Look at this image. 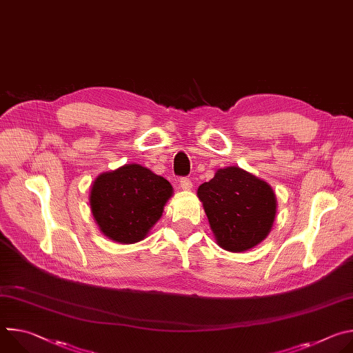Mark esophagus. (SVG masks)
I'll return each mask as SVG.
<instances>
[{"label": "esophagus", "mask_w": 353, "mask_h": 353, "mask_svg": "<svg viewBox=\"0 0 353 353\" xmlns=\"http://www.w3.org/2000/svg\"><path fill=\"white\" fill-rule=\"evenodd\" d=\"M179 183H180V187H181L183 190H191V188H192V181H191L188 177H181V179L179 180Z\"/></svg>", "instance_id": "1"}]
</instances>
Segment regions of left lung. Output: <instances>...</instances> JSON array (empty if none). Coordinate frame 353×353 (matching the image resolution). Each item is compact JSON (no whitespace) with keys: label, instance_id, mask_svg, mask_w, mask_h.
I'll list each match as a JSON object with an SVG mask.
<instances>
[{"label":"left lung","instance_id":"obj_1","mask_svg":"<svg viewBox=\"0 0 353 353\" xmlns=\"http://www.w3.org/2000/svg\"><path fill=\"white\" fill-rule=\"evenodd\" d=\"M198 196L218 244L228 251L253 248L272 228L276 214L272 188L240 168L219 169L214 179L199 185Z\"/></svg>","mask_w":353,"mask_h":353}]
</instances>
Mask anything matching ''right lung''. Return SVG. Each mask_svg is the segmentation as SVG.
<instances>
[{
	"label": "right lung",
	"mask_w": 353,
	"mask_h": 353,
	"mask_svg": "<svg viewBox=\"0 0 353 353\" xmlns=\"http://www.w3.org/2000/svg\"><path fill=\"white\" fill-rule=\"evenodd\" d=\"M170 183L137 163L100 174L90 190L92 214L108 237L131 244L142 240L162 216Z\"/></svg>",
	"instance_id": "1"
}]
</instances>
